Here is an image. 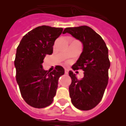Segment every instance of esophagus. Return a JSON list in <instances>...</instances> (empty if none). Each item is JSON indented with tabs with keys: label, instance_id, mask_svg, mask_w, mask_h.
<instances>
[{
	"label": "esophagus",
	"instance_id": "34e87169",
	"mask_svg": "<svg viewBox=\"0 0 126 126\" xmlns=\"http://www.w3.org/2000/svg\"><path fill=\"white\" fill-rule=\"evenodd\" d=\"M65 73L66 75H68V73H69V70L67 69H65Z\"/></svg>",
	"mask_w": 126,
	"mask_h": 126
}]
</instances>
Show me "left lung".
Wrapping results in <instances>:
<instances>
[{"mask_svg": "<svg viewBox=\"0 0 126 126\" xmlns=\"http://www.w3.org/2000/svg\"><path fill=\"white\" fill-rule=\"evenodd\" d=\"M68 32L83 44V50L73 70L82 69L84 77L81 80L69 71L72 82L69 86L71 102L82 110L94 109L103 96L109 80L110 63L109 51L101 36L91 27L86 25L67 27L63 33Z\"/></svg>", "mask_w": 126, "mask_h": 126, "instance_id": "left-lung-1", "label": "left lung"}]
</instances>
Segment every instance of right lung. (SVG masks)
Returning a JSON list of instances; mask_svg holds the SVG:
<instances>
[{
  "label": "right lung",
  "instance_id": "right-lung-1",
  "mask_svg": "<svg viewBox=\"0 0 126 126\" xmlns=\"http://www.w3.org/2000/svg\"><path fill=\"white\" fill-rule=\"evenodd\" d=\"M62 32L63 28L39 26L27 32L17 47V83L25 101L32 107L41 109L52 103L59 78L65 73L61 66L51 72L42 68L44 57L53 53L55 40Z\"/></svg>",
  "mask_w": 126,
  "mask_h": 126
}]
</instances>
